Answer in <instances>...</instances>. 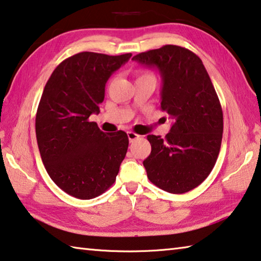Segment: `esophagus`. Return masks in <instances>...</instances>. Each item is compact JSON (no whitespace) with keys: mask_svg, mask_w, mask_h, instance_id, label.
Returning <instances> with one entry per match:
<instances>
[{"mask_svg":"<svg viewBox=\"0 0 261 261\" xmlns=\"http://www.w3.org/2000/svg\"><path fill=\"white\" fill-rule=\"evenodd\" d=\"M139 137H140L139 135H137V134H135V132H132V131H129V132H127V138H129L130 143H132V141L136 140V139H138Z\"/></svg>","mask_w":261,"mask_h":261,"instance_id":"obj_1","label":"esophagus"}]
</instances>
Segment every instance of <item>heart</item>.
I'll list each match as a JSON object with an SVG mask.
<instances>
[{"label": "heart", "instance_id": "obj_1", "mask_svg": "<svg viewBox=\"0 0 261 261\" xmlns=\"http://www.w3.org/2000/svg\"><path fill=\"white\" fill-rule=\"evenodd\" d=\"M149 77H153L151 73H147V72H141V73H139V76H138V78H149ZM137 78V79H138Z\"/></svg>", "mask_w": 261, "mask_h": 261}]
</instances>
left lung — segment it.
Instances as JSON below:
<instances>
[{
  "mask_svg": "<svg viewBox=\"0 0 261 261\" xmlns=\"http://www.w3.org/2000/svg\"><path fill=\"white\" fill-rule=\"evenodd\" d=\"M132 60L159 69L161 109L173 121L165 139L147 136V177L167 192H188L207 178L220 152L223 114L215 88L201 60L187 48L166 45Z\"/></svg>",
  "mask_w": 261,
  "mask_h": 261,
  "instance_id": "1",
  "label": "left lung"
}]
</instances>
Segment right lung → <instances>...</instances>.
I'll list each match as a JSON object with an SVG mask.
<instances>
[{
    "instance_id": "add662e5",
    "label": "right lung",
    "mask_w": 261,
    "mask_h": 261,
    "mask_svg": "<svg viewBox=\"0 0 261 261\" xmlns=\"http://www.w3.org/2000/svg\"><path fill=\"white\" fill-rule=\"evenodd\" d=\"M131 56L78 53L57 65L43 88L35 116L39 151L54 183L78 199L107 191L125 158V132L105 134L88 117L100 112L106 83Z\"/></svg>"
}]
</instances>
